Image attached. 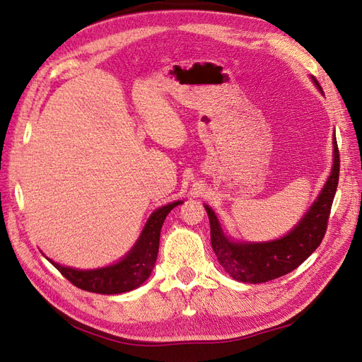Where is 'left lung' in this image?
Instances as JSON below:
<instances>
[{"mask_svg": "<svg viewBox=\"0 0 362 362\" xmlns=\"http://www.w3.org/2000/svg\"><path fill=\"white\" fill-rule=\"evenodd\" d=\"M311 78L323 93L319 81L314 76ZM332 141L334 166L329 178H327L314 204L310 206V210L303 214L299 223L287 235L264 243L234 242L223 234L217 216L210 206L205 205L208 218H210L213 250L229 276L247 284L276 279L298 269L320 246L327 228V218L331 214L339 177V152L335 133Z\"/></svg>", "mask_w": 362, "mask_h": 362, "instance_id": "8db88e82", "label": "left lung"}]
</instances>
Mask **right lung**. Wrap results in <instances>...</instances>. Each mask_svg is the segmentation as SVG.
Returning a JSON list of instances; mask_svg holds the SVG:
<instances>
[{"label": "right lung", "instance_id": "1", "mask_svg": "<svg viewBox=\"0 0 362 362\" xmlns=\"http://www.w3.org/2000/svg\"><path fill=\"white\" fill-rule=\"evenodd\" d=\"M180 204H182V201L160 206L158 210L152 213L133 249L122 259L117 261L116 264L93 270L64 267L60 266L59 262L49 259L51 264L69 282H72L75 287L86 291L100 294H119L134 290L151 276V272L154 269L158 254L163 222L170 210H173Z\"/></svg>", "mask_w": 362, "mask_h": 362}]
</instances>
